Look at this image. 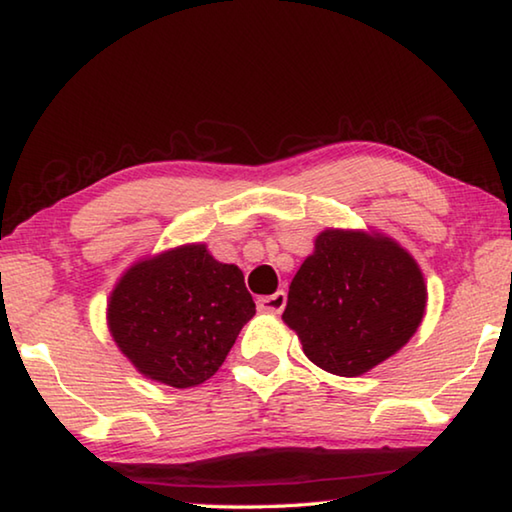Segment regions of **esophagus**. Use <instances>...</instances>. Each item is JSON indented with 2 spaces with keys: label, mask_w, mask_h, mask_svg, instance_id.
<instances>
[{
  "label": "esophagus",
  "mask_w": 512,
  "mask_h": 512,
  "mask_svg": "<svg viewBox=\"0 0 512 512\" xmlns=\"http://www.w3.org/2000/svg\"><path fill=\"white\" fill-rule=\"evenodd\" d=\"M257 307L262 311H268V314H280V311L287 307V293L275 291V293H271V296L259 298Z\"/></svg>",
  "instance_id": "1"
}]
</instances>
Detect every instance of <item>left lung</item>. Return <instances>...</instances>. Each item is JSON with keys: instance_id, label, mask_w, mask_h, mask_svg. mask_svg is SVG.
Instances as JSON below:
<instances>
[{"instance_id": "obj_1", "label": "left lung", "mask_w": 512, "mask_h": 512, "mask_svg": "<svg viewBox=\"0 0 512 512\" xmlns=\"http://www.w3.org/2000/svg\"><path fill=\"white\" fill-rule=\"evenodd\" d=\"M424 307L420 266L397 241L323 230L293 277L282 320L318 368L359 377L409 343Z\"/></svg>"}]
</instances>
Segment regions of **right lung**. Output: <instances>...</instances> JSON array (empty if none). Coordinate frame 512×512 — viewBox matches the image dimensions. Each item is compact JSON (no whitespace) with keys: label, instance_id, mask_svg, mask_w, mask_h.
<instances>
[{"label":"right lung","instance_id":"right-lung-1","mask_svg":"<svg viewBox=\"0 0 512 512\" xmlns=\"http://www.w3.org/2000/svg\"><path fill=\"white\" fill-rule=\"evenodd\" d=\"M255 316V302L235 264H221L205 244L146 257L121 275L108 300V329L144 377L173 388L210 379Z\"/></svg>","mask_w":512,"mask_h":512}]
</instances>
